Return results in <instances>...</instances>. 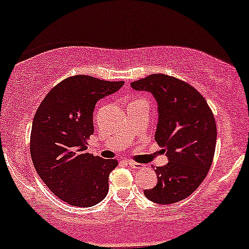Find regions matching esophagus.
Wrapping results in <instances>:
<instances>
[{"instance_id": "obj_1", "label": "esophagus", "mask_w": 249, "mask_h": 249, "mask_svg": "<svg viewBox=\"0 0 249 249\" xmlns=\"http://www.w3.org/2000/svg\"><path fill=\"white\" fill-rule=\"evenodd\" d=\"M127 164H128V166L134 168V170H141V168L142 167V164H139V162H134L132 160H127Z\"/></svg>"}]
</instances>
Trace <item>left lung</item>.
Instances as JSON below:
<instances>
[{
    "mask_svg": "<svg viewBox=\"0 0 249 249\" xmlns=\"http://www.w3.org/2000/svg\"><path fill=\"white\" fill-rule=\"evenodd\" d=\"M137 91L150 92L158 105L154 138L168 162L157 167V185L145 196L160 205L191 196L206 178L216 144L215 119L198 91L174 77L154 73L131 83Z\"/></svg>",
    "mask_w": 249,
    "mask_h": 249,
    "instance_id": "obj_1",
    "label": "left lung"
}]
</instances>
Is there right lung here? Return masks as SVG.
Here are the masks:
<instances>
[{
  "label": "right lung",
  "instance_id": "right-lung-1",
  "mask_svg": "<svg viewBox=\"0 0 249 249\" xmlns=\"http://www.w3.org/2000/svg\"><path fill=\"white\" fill-rule=\"evenodd\" d=\"M123 85L85 75L69 77L45 96L34 117V166L51 192L72 206H95L107 196L108 174L118 162L87 152V141L95 130L96 103Z\"/></svg>",
  "mask_w": 249,
  "mask_h": 249
}]
</instances>
